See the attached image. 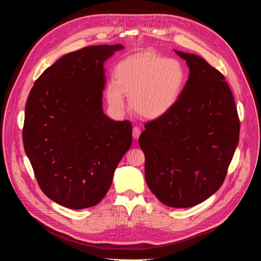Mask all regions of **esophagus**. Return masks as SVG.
I'll return each instance as SVG.
<instances>
[{"label": "esophagus", "instance_id": "obj_1", "mask_svg": "<svg viewBox=\"0 0 261 261\" xmlns=\"http://www.w3.org/2000/svg\"><path fill=\"white\" fill-rule=\"evenodd\" d=\"M140 133H141V130H140V128H139V127H137V126H135V127L133 128V132H132L133 138L137 139V138L140 136Z\"/></svg>", "mask_w": 261, "mask_h": 261}]
</instances>
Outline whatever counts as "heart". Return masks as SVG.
<instances>
[{"label":"heart","mask_w":261,"mask_h":261,"mask_svg":"<svg viewBox=\"0 0 261 261\" xmlns=\"http://www.w3.org/2000/svg\"><path fill=\"white\" fill-rule=\"evenodd\" d=\"M116 81L106 85L105 95L115 111L126 108L125 95L130 106L146 119L165 116L179 99L186 85V71L175 59H166L151 51L139 53L121 61L115 70Z\"/></svg>","instance_id":"b5f03b06"}]
</instances>
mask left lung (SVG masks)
<instances>
[{"instance_id":"8db88e82","label":"left lung","mask_w":261,"mask_h":261,"mask_svg":"<svg viewBox=\"0 0 261 261\" xmlns=\"http://www.w3.org/2000/svg\"><path fill=\"white\" fill-rule=\"evenodd\" d=\"M175 53L187 63L189 80L169 113L144 125L138 142L154 195L171 207H191L224 181L240 119L224 75L198 56Z\"/></svg>"}]
</instances>
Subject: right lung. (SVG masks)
<instances>
[{"instance_id": "obj_1", "label": "right lung", "mask_w": 261, "mask_h": 261, "mask_svg": "<svg viewBox=\"0 0 261 261\" xmlns=\"http://www.w3.org/2000/svg\"><path fill=\"white\" fill-rule=\"evenodd\" d=\"M123 45L87 46L48 67L30 92L22 139L42 192L73 210L96 205L132 144V125L102 111L103 64Z\"/></svg>"}]
</instances>
